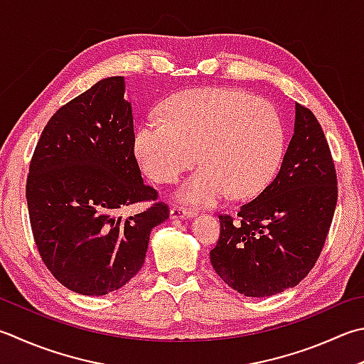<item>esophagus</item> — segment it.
I'll list each match as a JSON object with an SVG mask.
<instances>
[{
  "label": "esophagus",
  "instance_id": "esophagus-1",
  "mask_svg": "<svg viewBox=\"0 0 364 364\" xmlns=\"http://www.w3.org/2000/svg\"><path fill=\"white\" fill-rule=\"evenodd\" d=\"M195 215V212L191 209H187V208H173L169 212V217L173 218V220H177V218H191Z\"/></svg>",
  "mask_w": 364,
  "mask_h": 364
}]
</instances>
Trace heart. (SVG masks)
<instances>
[{"mask_svg": "<svg viewBox=\"0 0 364 364\" xmlns=\"http://www.w3.org/2000/svg\"><path fill=\"white\" fill-rule=\"evenodd\" d=\"M163 120L136 128L133 150L150 179L173 183L203 166L177 190V200L214 205L232 193L252 198L269 185L284 156L285 133L271 102L232 88L203 87L174 95Z\"/></svg>", "mask_w": 364, "mask_h": 364, "instance_id": "obj_1", "label": "heart"}]
</instances>
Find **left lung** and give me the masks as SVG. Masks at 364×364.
Returning <instances> with one entry per match:
<instances>
[{
    "label": "left lung",
    "mask_w": 364,
    "mask_h": 364,
    "mask_svg": "<svg viewBox=\"0 0 364 364\" xmlns=\"http://www.w3.org/2000/svg\"><path fill=\"white\" fill-rule=\"evenodd\" d=\"M338 203V179L318 120L296 102L294 132L277 176L237 218L220 215L210 250L215 272L244 296L264 298L298 285L323 249Z\"/></svg>",
    "instance_id": "obj_1"
}]
</instances>
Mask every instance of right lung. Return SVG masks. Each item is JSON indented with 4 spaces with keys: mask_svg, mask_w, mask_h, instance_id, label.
I'll return each mask as SVG.
<instances>
[{
    "mask_svg": "<svg viewBox=\"0 0 364 364\" xmlns=\"http://www.w3.org/2000/svg\"><path fill=\"white\" fill-rule=\"evenodd\" d=\"M132 102L122 75L97 82L60 107L41 134L26 179V203L39 255L66 289L102 296L144 264L150 231L166 204L127 218L123 209L155 201L133 150Z\"/></svg>",
    "mask_w": 364,
    "mask_h": 364,
    "instance_id": "add662e5",
    "label": "right lung"
}]
</instances>
